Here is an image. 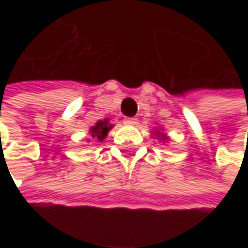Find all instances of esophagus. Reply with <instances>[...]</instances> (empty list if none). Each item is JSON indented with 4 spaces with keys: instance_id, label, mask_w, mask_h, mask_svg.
Wrapping results in <instances>:
<instances>
[{
    "instance_id": "1",
    "label": "esophagus",
    "mask_w": 248,
    "mask_h": 248,
    "mask_svg": "<svg viewBox=\"0 0 248 248\" xmlns=\"http://www.w3.org/2000/svg\"><path fill=\"white\" fill-rule=\"evenodd\" d=\"M124 124H125V125H135V124H137V119H134V117H127V119H124Z\"/></svg>"
}]
</instances>
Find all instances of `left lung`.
I'll return each mask as SVG.
<instances>
[{
    "instance_id": "1",
    "label": "left lung",
    "mask_w": 248,
    "mask_h": 248,
    "mask_svg": "<svg viewBox=\"0 0 248 248\" xmlns=\"http://www.w3.org/2000/svg\"><path fill=\"white\" fill-rule=\"evenodd\" d=\"M153 134H155L160 140H164V142H166L167 139H168L167 138V135H164V134H163V132H160V131H156V132H153Z\"/></svg>"
}]
</instances>
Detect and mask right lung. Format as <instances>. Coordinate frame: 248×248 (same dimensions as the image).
Segmentation results:
<instances>
[{
    "label": "right lung",
    "mask_w": 248,
    "mask_h": 248,
    "mask_svg": "<svg viewBox=\"0 0 248 248\" xmlns=\"http://www.w3.org/2000/svg\"><path fill=\"white\" fill-rule=\"evenodd\" d=\"M111 124L109 123V120H99L93 127L90 128V134L92 139L98 140V142H103V139L108 137V132L111 129Z\"/></svg>",
    "instance_id": "obj_1"
}]
</instances>
